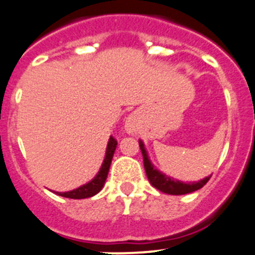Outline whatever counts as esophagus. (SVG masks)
I'll list each match as a JSON object with an SVG mask.
<instances>
[{"label":"esophagus","mask_w":255,"mask_h":255,"mask_svg":"<svg viewBox=\"0 0 255 255\" xmlns=\"http://www.w3.org/2000/svg\"><path fill=\"white\" fill-rule=\"evenodd\" d=\"M125 129H126V132L130 135L138 134V130H139V125H138V117L134 115V113H132V115H129L127 118H126Z\"/></svg>","instance_id":"obj_1"}]
</instances>
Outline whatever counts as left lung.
Masks as SVG:
<instances>
[{
  "mask_svg": "<svg viewBox=\"0 0 255 255\" xmlns=\"http://www.w3.org/2000/svg\"><path fill=\"white\" fill-rule=\"evenodd\" d=\"M139 142L140 150H142L143 154V163H144V169L145 174H147L148 180H149L150 184L154 188H157L158 190L163 192L165 194H172V196H182V194H188L192 193V192H196V190L201 189L204 184L209 180L208 177L203 178V179L198 180V182H182V180H178L175 178L167 175L165 173L160 172L157 167L152 163L149 155H148L147 148H145L144 143L142 139L138 140Z\"/></svg>",
  "mask_w": 255,
  "mask_h": 255,
  "instance_id": "obj_1",
  "label": "left lung"
}]
</instances>
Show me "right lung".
Instances as JSON below:
<instances>
[{"label":"right lung","instance_id":"right-lung-1","mask_svg":"<svg viewBox=\"0 0 255 255\" xmlns=\"http://www.w3.org/2000/svg\"><path fill=\"white\" fill-rule=\"evenodd\" d=\"M116 147H117V140L111 135L107 143V148H106L105 159H103L102 165H101L97 174L93 177V179H91L88 183H86V184L81 185V187L76 188V189L73 190H68V192H54V193L58 194V196L61 197H66V198L71 199H85L96 196L98 192L102 190L103 185H105L106 183V179H107V175L108 172H110V167L111 163H112V158L113 154H115Z\"/></svg>","mask_w":255,"mask_h":255}]
</instances>
